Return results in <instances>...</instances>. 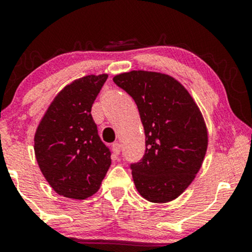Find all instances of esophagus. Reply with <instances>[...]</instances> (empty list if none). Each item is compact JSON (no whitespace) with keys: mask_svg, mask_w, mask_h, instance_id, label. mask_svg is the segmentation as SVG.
Returning a JSON list of instances; mask_svg holds the SVG:
<instances>
[{"mask_svg":"<svg viewBox=\"0 0 252 252\" xmlns=\"http://www.w3.org/2000/svg\"><path fill=\"white\" fill-rule=\"evenodd\" d=\"M111 148H112V152H114V154L118 155V154H120V153H121V144L118 143V142L112 143Z\"/></svg>","mask_w":252,"mask_h":252,"instance_id":"obj_1","label":"esophagus"}]
</instances>
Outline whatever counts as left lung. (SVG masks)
<instances>
[{
  "mask_svg": "<svg viewBox=\"0 0 252 252\" xmlns=\"http://www.w3.org/2000/svg\"><path fill=\"white\" fill-rule=\"evenodd\" d=\"M135 100L146 135V150L130 164L138 193L152 202L178 198L200 169L207 149L204 118L186 89L174 78L148 71L114 77Z\"/></svg>",
  "mask_w": 252,
  "mask_h": 252,
  "instance_id": "8db88e82",
  "label": "left lung"
}]
</instances>
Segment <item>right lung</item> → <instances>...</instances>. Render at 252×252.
<instances>
[{
    "label": "right lung",
    "mask_w": 252,
    "mask_h": 252,
    "mask_svg": "<svg viewBox=\"0 0 252 252\" xmlns=\"http://www.w3.org/2000/svg\"><path fill=\"white\" fill-rule=\"evenodd\" d=\"M108 74L86 76L65 86L46 111L34 137L40 169L58 194L86 199L99 189L111 164L91 108Z\"/></svg>",
    "instance_id": "1"
}]
</instances>
